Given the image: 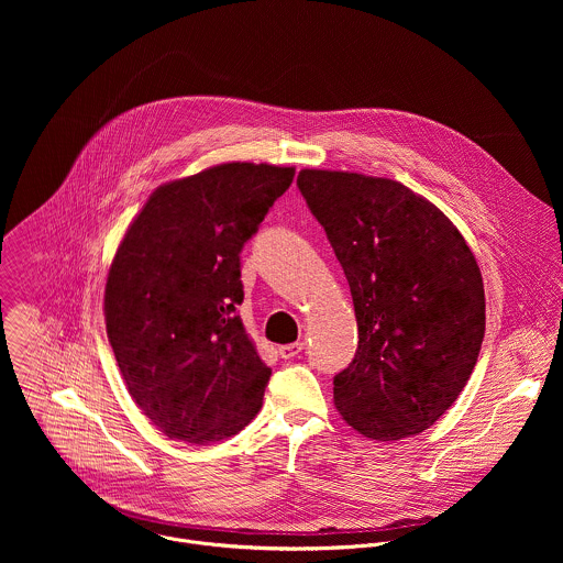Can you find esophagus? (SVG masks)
<instances>
[{
	"label": "esophagus",
	"mask_w": 563,
	"mask_h": 563,
	"mask_svg": "<svg viewBox=\"0 0 563 563\" xmlns=\"http://www.w3.org/2000/svg\"><path fill=\"white\" fill-rule=\"evenodd\" d=\"M303 342H292V344H284V346H279V355L284 357V360H292V357H297L301 351H303Z\"/></svg>",
	"instance_id": "obj_1"
}]
</instances>
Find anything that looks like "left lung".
<instances>
[{
  "label": "left lung",
  "instance_id": "obj_1",
  "mask_svg": "<svg viewBox=\"0 0 563 563\" xmlns=\"http://www.w3.org/2000/svg\"><path fill=\"white\" fill-rule=\"evenodd\" d=\"M297 186L346 275L357 351L333 402L379 442L429 429L464 390L482 351L485 295L471 246L401 181L303 168Z\"/></svg>",
  "mask_w": 563,
  "mask_h": 563
}]
</instances>
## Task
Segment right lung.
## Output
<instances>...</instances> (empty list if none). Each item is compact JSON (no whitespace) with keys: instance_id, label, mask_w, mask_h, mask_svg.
Listing matches in <instances>:
<instances>
[{"instance_id":"obj_1","label":"right lung","mask_w":563,"mask_h":563,"mask_svg":"<svg viewBox=\"0 0 563 563\" xmlns=\"http://www.w3.org/2000/svg\"><path fill=\"white\" fill-rule=\"evenodd\" d=\"M292 177L228 162L162 184L117 249L108 340L132 399L173 440L221 442L262 407L271 368L236 312L241 251Z\"/></svg>"}]
</instances>
